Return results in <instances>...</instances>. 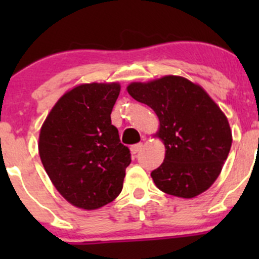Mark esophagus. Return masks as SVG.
Masks as SVG:
<instances>
[{
  "instance_id": "1",
  "label": "esophagus",
  "mask_w": 259,
  "mask_h": 259,
  "mask_svg": "<svg viewBox=\"0 0 259 259\" xmlns=\"http://www.w3.org/2000/svg\"><path fill=\"white\" fill-rule=\"evenodd\" d=\"M143 146H144V145H143V143H139V144H134V145L130 146V150H132L133 154H138L140 150H142Z\"/></svg>"
}]
</instances>
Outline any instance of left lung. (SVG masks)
<instances>
[{
    "label": "left lung",
    "instance_id": "obj_1",
    "mask_svg": "<svg viewBox=\"0 0 259 259\" xmlns=\"http://www.w3.org/2000/svg\"><path fill=\"white\" fill-rule=\"evenodd\" d=\"M127 93L159 117L163 164L151 171L156 187L180 198L197 197L215 182L232 145L226 115L207 93L180 76L133 82Z\"/></svg>",
    "mask_w": 259,
    "mask_h": 259
}]
</instances>
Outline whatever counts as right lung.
<instances>
[{"instance_id":"right-lung-1","label":"right lung","mask_w":259,"mask_h":259,"mask_svg":"<svg viewBox=\"0 0 259 259\" xmlns=\"http://www.w3.org/2000/svg\"><path fill=\"white\" fill-rule=\"evenodd\" d=\"M119 93L116 82L76 86L57 101L41 127L38 151L44 168L75 207L98 209L122 189L132 154L111 124Z\"/></svg>"}]
</instances>
